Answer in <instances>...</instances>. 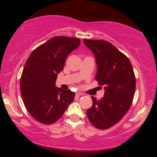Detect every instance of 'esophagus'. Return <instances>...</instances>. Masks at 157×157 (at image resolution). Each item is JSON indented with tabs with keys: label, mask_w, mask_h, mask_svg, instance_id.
<instances>
[{
	"label": "esophagus",
	"mask_w": 157,
	"mask_h": 157,
	"mask_svg": "<svg viewBox=\"0 0 157 157\" xmlns=\"http://www.w3.org/2000/svg\"><path fill=\"white\" fill-rule=\"evenodd\" d=\"M75 95H76V96H82V95H84V94L77 91V92L75 93Z\"/></svg>",
	"instance_id": "34e87169"
}]
</instances>
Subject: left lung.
I'll return each instance as SVG.
<instances>
[{"label":"left lung","mask_w":157,"mask_h":157,"mask_svg":"<svg viewBox=\"0 0 157 157\" xmlns=\"http://www.w3.org/2000/svg\"><path fill=\"white\" fill-rule=\"evenodd\" d=\"M83 42L95 56V79L105 89L100 100L91 97L92 106L86 113L95 128L107 129L117 123L130 109L136 89L134 70L129 59L111 43L88 39Z\"/></svg>","instance_id":"1"}]
</instances>
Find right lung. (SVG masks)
<instances>
[{
	"mask_svg": "<svg viewBox=\"0 0 157 157\" xmlns=\"http://www.w3.org/2000/svg\"><path fill=\"white\" fill-rule=\"evenodd\" d=\"M80 44L75 37H54L27 59L20 82L21 96L30 115L41 123L57 121L75 99V92L55 87V82L67 56Z\"/></svg>",
	"mask_w": 157,
	"mask_h": 157,
	"instance_id": "right-lung-1",
	"label": "right lung"
}]
</instances>
